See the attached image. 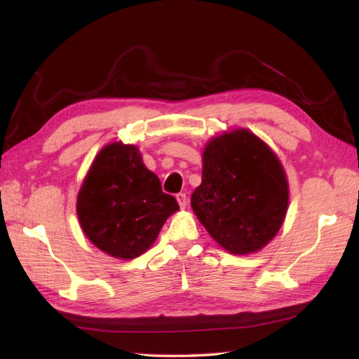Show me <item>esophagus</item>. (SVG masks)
Instances as JSON below:
<instances>
[{"label":"esophagus","instance_id":"1","mask_svg":"<svg viewBox=\"0 0 359 359\" xmlns=\"http://www.w3.org/2000/svg\"><path fill=\"white\" fill-rule=\"evenodd\" d=\"M175 199H177V203L180 205V208H182V210L187 208V203H188V201H187V194H185V193H179L177 196H175Z\"/></svg>","mask_w":359,"mask_h":359}]
</instances>
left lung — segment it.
<instances>
[{"mask_svg":"<svg viewBox=\"0 0 359 359\" xmlns=\"http://www.w3.org/2000/svg\"><path fill=\"white\" fill-rule=\"evenodd\" d=\"M191 207L228 253H256L285 220L284 166L269 144L245 128L212 137L202 152V184L194 189Z\"/></svg>","mask_w":359,"mask_h":359,"instance_id":"1","label":"left lung"}]
</instances>
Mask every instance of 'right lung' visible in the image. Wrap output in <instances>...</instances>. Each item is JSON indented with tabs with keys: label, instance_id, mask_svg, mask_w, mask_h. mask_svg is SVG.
Wrapping results in <instances>:
<instances>
[{
	"label": "right lung",
	"instance_id": "right-lung-1",
	"mask_svg": "<svg viewBox=\"0 0 359 359\" xmlns=\"http://www.w3.org/2000/svg\"><path fill=\"white\" fill-rule=\"evenodd\" d=\"M179 203L162 191L157 175L144 166L135 144H106L89 166L77 194L83 233L106 255H143Z\"/></svg>",
	"mask_w": 359,
	"mask_h": 359
}]
</instances>
